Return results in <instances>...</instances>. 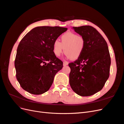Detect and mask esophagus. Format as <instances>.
<instances>
[{"label": "esophagus", "mask_w": 124, "mask_h": 124, "mask_svg": "<svg viewBox=\"0 0 124 124\" xmlns=\"http://www.w3.org/2000/svg\"><path fill=\"white\" fill-rule=\"evenodd\" d=\"M68 64V62H67V61H64L63 62V65L64 66H66Z\"/></svg>", "instance_id": "esophagus-1"}]
</instances>
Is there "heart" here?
Here are the masks:
<instances>
[{
  "mask_svg": "<svg viewBox=\"0 0 124 124\" xmlns=\"http://www.w3.org/2000/svg\"><path fill=\"white\" fill-rule=\"evenodd\" d=\"M61 42L55 40L53 43L52 51L54 55L59 57L64 51L69 58L77 60L81 56L85 47V38L77 34L67 32L61 36Z\"/></svg>",
  "mask_w": 124,
  "mask_h": 124,
  "instance_id": "1",
  "label": "heart"
}]
</instances>
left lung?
Returning <instances> with one entry per match:
<instances>
[{
    "instance_id": "8db88e82",
    "label": "left lung",
    "mask_w": 124,
    "mask_h": 124,
    "mask_svg": "<svg viewBox=\"0 0 124 124\" xmlns=\"http://www.w3.org/2000/svg\"><path fill=\"white\" fill-rule=\"evenodd\" d=\"M85 38V45L79 59L69 64V82L79 96H90L100 91L109 77L111 59L107 43L91 26L74 27Z\"/></svg>"
}]
</instances>
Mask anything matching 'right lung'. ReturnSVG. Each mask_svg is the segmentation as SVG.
<instances>
[{"instance_id": "add662e5", "label": "right lung", "mask_w": 124, "mask_h": 124, "mask_svg": "<svg viewBox=\"0 0 124 124\" xmlns=\"http://www.w3.org/2000/svg\"><path fill=\"white\" fill-rule=\"evenodd\" d=\"M68 28L39 26L33 28L20 42L15 60L16 77L21 87L33 94L47 91L63 62L54 55L53 42Z\"/></svg>"}]
</instances>
